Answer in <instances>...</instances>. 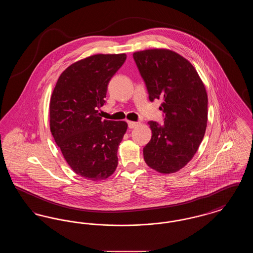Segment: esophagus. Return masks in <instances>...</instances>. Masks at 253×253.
<instances>
[{"mask_svg":"<svg viewBox=\"0 0 253 253\" xmlns=\"http://www.w3.org/2000/svg\"><path fill=\"white\" fill-rule=\"evenodd\" d=\"M136 126H138V122H133V121H128V127L130 129H133Z\"/></svg>","mask_w":253,"mask_h":253,"instance_id":"1","label":"esophagus"}]
</instances>
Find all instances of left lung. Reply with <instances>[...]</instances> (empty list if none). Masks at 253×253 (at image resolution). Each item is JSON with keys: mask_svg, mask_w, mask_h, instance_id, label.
<instances>
[{"mask_svg": "<svg viewBox=\"0 0 253 253\" xmlns=\"http://www.w3.org/2000/svg\"><path fill=\"white\" fill-rule=\"evenodd\" d=\"M149 99H162L164 122L149 121L152 138L143 148L146 164L161 173H172L193 158L204 137L208 96L193 64L168 49L132 54Z\"/></svg>", "mask_w": 253, "mask_h": 253, "instance_id": "obj_1", "label": "left lung"}]
</instances>
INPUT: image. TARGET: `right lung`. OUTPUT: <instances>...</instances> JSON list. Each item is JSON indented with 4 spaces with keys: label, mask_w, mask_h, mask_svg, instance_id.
<instances>
[{
    "label": "right lung",
    "mask_w": 253,
    "mask_h": 253,
    "mask_svg": "<svg viewBox=\"0 0 253 253\" xmlns=\"http://www.w3.org/2000/svg\"><path fill=\"white\" fill-rule=\"evenodd\" d=\"M126 54H97L67 67L56 84L49 106L50 130L73 170L88 180L106 179L116 170L125 121L102 120L107 86Z\"/></svg>",
    "instance_id": "1"
}]
</instances>
